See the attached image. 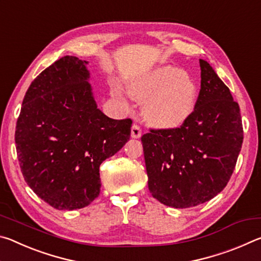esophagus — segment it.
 Here are the masks:
<instances>
[{
  "mask_svg": "<svg viewBox=\"0 0 261 261\" xmlns=\"http://www.w3.org/2000/svg\"><path fill=\"white\" fill-rule=\"evenodd\" d=\"M131 137L132 138H140L141 137V130L137 124H134L131 127Z\"/></svg>",
  "mask_w": 261,
  "mask_h": 261,
  "instance_id": "1",
  "label": "esophagus"
}]
</instances>
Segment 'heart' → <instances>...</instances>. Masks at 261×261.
Segmentation results:
<instances>
[{
  "instance_id": "obj_1",
  "label": "heart",
  "mask_w": 261,
  "mask_h": 261,
  "mask_svg": "<svg viewBox=\"0 0 261 261\" xmlns=\"http://www.w3.org/2000/svg\"><path fill=\"white\" fill-rule=\"evenodd\" d=\"M135 99L147 101V120L162 129L187 122L197 105V86L184 70L170 65L153 70L130 87Z\"/></svg>"
}]
</instances>
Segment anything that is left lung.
Instances as JSON below:
<instances>
[{
  "label": "left lung",
  "mask_w": 261,
  "mask_h": 261,
  "mask_svg": "<svg viewBox=\"0 0 261 261\" xmlns=\"http://www.w3.org/2000/svg\"><path fill=\"white\" fill-rule=\"evenodd\" d=\"M199 63L200 92L189 120L141 137L149 192L175 208L204 204L222 191L243 143L240 106L208 62Z\"/></svg>",
  "instance_id": "1"
}]
</instances>
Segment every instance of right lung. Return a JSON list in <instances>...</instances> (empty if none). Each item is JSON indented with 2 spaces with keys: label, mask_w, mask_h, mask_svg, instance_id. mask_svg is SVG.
Instances as JSON below:
<instances>
[{
  "label": "right lung",
  "mask_w": 261,
  "mask_h": 261,
  "mask_svg": "<svg viewBox=\"0 0 261 261\" xmlns=\"http://www.w3.org/2000/svg\"><path fill=\"white\" fill-rule=\"evenodd\" d=\"M87 61L64 56L39 74L24 96L15 141L24 178L60 211L88 206L101 188L99 167L130 139V118L98 108Z\"/></svg>",
  "instance_id": "right-lung-1"
}]
</instances>
